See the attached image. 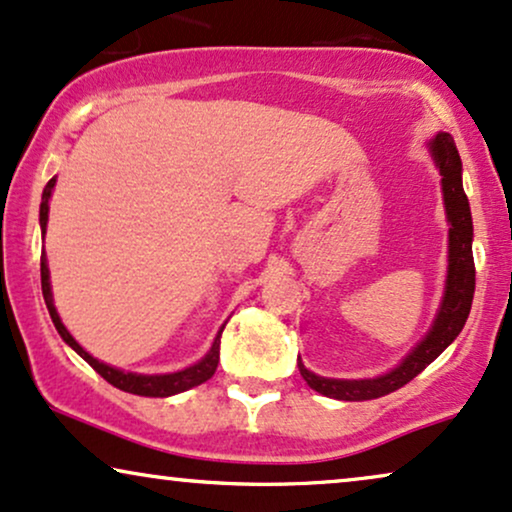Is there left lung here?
Listing matches in <instances>:
<instances>
[{
	"instance_id": "1",
	"label": "left lung",
	"mask_w": 512,
	"mask_h": 512,
	"mask_svg": "<svg viewBox=\"0 0 512 512\" xmlns=\"http://www.w3.org/2000/svg\"><path fill=\"white\" fill-rule=\"evenodd\" d=\"M435 163L442 172V191L446 217H449V276H446L444 302L439 309L435 326L420 345L406 357L394 371L380 375L373 380H333L321 378L302 366L300 375L307 380V385L323 397H333L342 401H368L385 397L406 383H411L416 375L430 366L439 354L444 352L456 335L463 331L468 321L472 295H475V260H472V217L468 196L463 191L461 181V155L451 139V134H437V139L430 144Z\"/></svg>"
}]
</instances>
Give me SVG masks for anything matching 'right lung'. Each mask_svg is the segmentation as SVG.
Returning a JSON list of instances; mask_svg holds the SVG:
<instances>
[{
  "label": "right lung",
  "instance_id": "obj_1",
  "mask_svg": "<svg viewBox=\"0 0 512 512\" xmlns=\"http://www.w3.org/2000/svg\"><path fill=\"white\" fill-rule=\"evenodd\" d=\"M56 179H49V184L44 186V193H42V205H40V224H42V234L47 231V219H49V198H51V189H54ZM42 295H44V302H47V309H49V316L51 321H54L58 335H61L63 340L68 342L70 347L75 349L80 357L87 361L89 366L94 368L96 373L101 375L103 380H108L113 387H118L122 392H129V394H141V397H170V394H177V392H184V390H191V387H196L200 383H205V380H210L212 375L217 371V364H219V338H222V331L215 338V345L208 354H205V359H200L196 366L191 368H184V371L179 373H167V375H139V373H125V371H118V368L108 366V364H101V361H96L92 354H87L84 349L77 345L73 335L66 331V326H63L61 319H58L56 309H54V300H51V288H49V267H47V257H44L42 252Z\"/></svg>",
  "mask_w": 512,
  "mask_h": 512
}]
</instances>
